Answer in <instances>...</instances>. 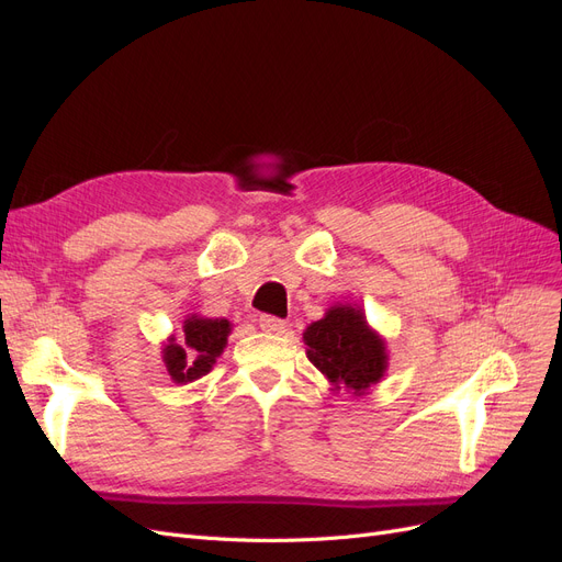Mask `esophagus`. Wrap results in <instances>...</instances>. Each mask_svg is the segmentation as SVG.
<instances>
[{
	"mask_svg": "<svg viewBox=\"0 0 562 562\" xmlns=\"http://www.w3.org/2000/svg\"><path fill=\"white\" fill-rule=\"evenodd\" d=\"M260 328L265 330V333H283L285 330V321H281V318H277V316H269V314H262L260 316Z\"/></svg>",
	"mask_w": 562,
	"mask_h": 562,
	"instance_id": "esophagus-1",
	"label": "esophagus"
}]
</instances>
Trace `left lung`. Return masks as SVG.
<instances>
[{
    "instance_id": "left-lung-1",
    "label": "left lung",
    "mask_w": 562,
    "mask_h": 562,
    "mask_svg": "<svg viewBox=\"0 0 562 562\" xmlns=\"http://www.w3.org/2000/svg\"><path fill=\"white\" fill-rule=\"evenodd\" d=\"M302 339L307 345V359L330 382L333 391L366 396L389 368L384 337L370 328L359 304H333L323 318L310 323Z\"/></svg>"
}]
</instances>
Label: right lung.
<instances>
[{"label":"right lung","mask_w":562,"mask_h":562,"mask_svg":"<svg viewBox=\"0 0 562 562\" xmlns=\"http://www.w3.org/2000/svg\"><path fill=\"white\" fill-rule=\"evenodd\" d=\"M182 333L180 342L176 335H171L161 349L166 375L176 384H187L209 375L227 347L232 323L227 318L190 314L182 323Z\"/></svg>","instance_id":"right-lung-1"}]
</instances>
